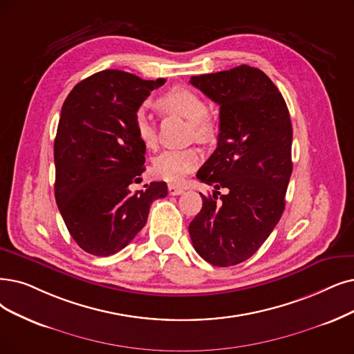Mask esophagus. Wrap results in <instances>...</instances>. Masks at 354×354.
Instances as JSON below:
<instances>
[{
  "instance_id": "34e87169",
  "label": "esophagus",
  "mask_w": 354,
  "mask_h": 354,
  "mask_svg": "<svg viewBox=\"0 0 354 354\" xmlns=\"http://www.w3.org/2000/svg\"><path fill=\"white\" fill-rule=\"evenodd\" d=\"M185 192V187L180 186V185H168V193L171 196H178Z\"/></svg>"
}]
</instances>
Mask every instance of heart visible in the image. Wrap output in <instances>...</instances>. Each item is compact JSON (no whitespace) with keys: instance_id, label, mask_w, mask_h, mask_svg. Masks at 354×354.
<instances>
[{"instance_id":"b5f03b06","label":"heart","mask_w":354,"mask_h":354,"mask_svg":"<svg viewBox=\"0 0 354 354\" xmlns=\"http://www.w3.org/2000/svg\"><path fill=\"white\" fill-rule=\"evenodd\" d=\"M155 106L162 115H174L186 119L192 128V135L202 142L215 136V123L207 116V104L196 91L176 86L160 94ZM133 128L147 148H153L158 142L157 126L149 113L142 107L135 113ZM202 161V155L196 148L167 149L153 161V169L167 181H180L190 174Z\"/></svg>"}]
</instances>
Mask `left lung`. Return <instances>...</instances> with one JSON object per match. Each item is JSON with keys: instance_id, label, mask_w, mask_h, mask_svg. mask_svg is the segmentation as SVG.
<instances>
[{"instance_id": "1", "label": "left lung", "mask_w": 354, "mask_h": 354, "mask_svg": "<svg viewBox=\"0 0 354 354\" xmlns=\"http://www.w3.org/2000/svg\"><path fill=\"white\" fill-rule=\"evenodd\" d=\"M190 84L219 104L218 147L196 177L205 196L190 222L194 250L207 263L230 267L256 252L285 210L292 174V123L277 87L263 71L241 65L196 75ZM227 193L217 201V190Z\"/></svg>"}]
</instances>
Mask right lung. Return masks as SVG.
<instances>
[{"instance_id":"obj_1","label":"right lung","mask_w":354,"mask_h":354,"mask_svg":"<svg viewBox=\"0 0 354 354\" xmlns=\"http://www.w3.org/2000/svg\"><path fill=\"white\" fill-rule=\"evenodd\" d=\"M164 82L106 69L78 82L62 106L53 145L55 197L71 236L93 256L128 245L145 226L151 203L168 193L164 181L131 190L145 171L135 113Z\"/></svg>"}]
</instances>
